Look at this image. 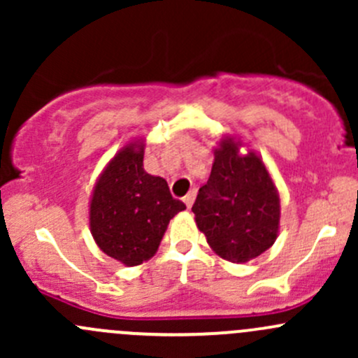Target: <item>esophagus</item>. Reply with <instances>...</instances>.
<instances>
[{
	"instance_id": "34e87169",
	"label": "esophagus",
	"mask_w": 358,
	"mask_h": 358,
	"mask_svg": "<svg viewBox=\"0 0 358 358\" xmlns=\"http://www.w3.org/2000/svg\"><path fill=\"white\" fill-rule=\"evenodd\" d=\"M194 201H196V190H190L189 194H187L185 197H183V202H185L187 204V208H192V204H194Z\"/></svg>"
}]
</instances>
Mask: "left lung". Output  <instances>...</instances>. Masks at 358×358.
<instances>
[{
  "label": "left lung",
  "mask_w": 358,
  "mask_h": 358,
  "mask_svg": "<svg viewBox=\"0 0 358 358\" xmlns=\"http://www.w3.org/2000/svg\"><path fill=\"white\" fill-rule=\"evenodd\" d=\"M243 145L230 135L220 140L211 175L192 206L209 248L232 263H248L272 248L280 222L275 183L255 150L241 154Z\"/></svg>",
  "instance_id": "8db88e82"
}]
</instances>
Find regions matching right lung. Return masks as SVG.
Returning <instances> with one entry per match:
<instances>
[{"mask_svg": "<svg viewBox=\"0 0 358 358\" xmlns=\"http://www.w3.org/2000/svg\"><path fill=\"white\" fill-rule=\"evenodd\" d=\"M143 138L126 143L100 173L90 199L96 246L126 266L152 258L169 220L185 209L164 178L143 169Z\"/></svg>", "mask_w": 358, "mask_h": 358, "instance_id": "add662e5", "label": "right lung"}]
</instances>
